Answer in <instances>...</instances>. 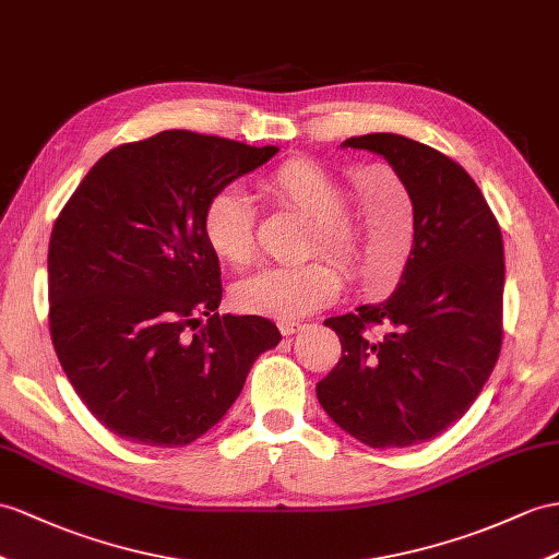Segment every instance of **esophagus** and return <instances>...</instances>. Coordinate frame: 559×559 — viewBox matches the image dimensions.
<instances>
[{
    "label": "esophagus",
    "instance_id": "esophagus-1",
    "mask_svg": "<svg viewBox=\"0 0 559 559\" xmlns=\"http://www.w3.org/2000/svg\"><path fill=\"white\" fill-rule=\"evenodd\" d=\"M296 330H301V322H294V320H282V322H280V332H282L284 336L294 334Z\"/></svg>",
    "mask_w": 559,
    "mask_h": 559
}]
</instances>
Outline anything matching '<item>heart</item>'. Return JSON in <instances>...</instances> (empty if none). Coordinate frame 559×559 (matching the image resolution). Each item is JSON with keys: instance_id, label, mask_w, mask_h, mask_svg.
<instances>
[{"instance_id": "heart-1", "label": "heart", "mask_w": 559, "mask_h": 559, "mask_svg": "<svg viewBox=\"0 0 559 559\" xmlns=\"http://www.w3.org/2000/svg\"><path fill=\"white\" fill-rule=\"evenodd\" d=\"M258 189L275 206L304 217L310 227L308 249L320 251L346 270L360 265L362 241L346 215L353 185L334 177L318 160L292 158L258 180ZM201 233L211 251L229 265H243L253 255V209L237 187L213 192L201 213ZM344 277L336 265L308 261L272 265L235 284L233 304L249 316L294 320L336 301Z\"/></svg>"}]
</instances>
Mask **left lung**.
<instances>
[{
	"label": "left lung",
	"mask_w": 559,
	"mask_h": 559,
	"mask_svg": "<svg viewBox=\"0 0 559 559\" xmlns=\"http://www.w3.org/2000/svg\"><path fill=\"white\" fill-rule=\"evenodd\" d=\"M344 148L384 156L413 201V249L386 301L324 320L342 360L318 382L338 427L370 448L429 441L491 377L502 342L506 258L496 215L453 158L393 132ZM380 326L377 337L369 332Z\"/></svg>",
	"instance_id": "left-lung-1"
}]
</instances>
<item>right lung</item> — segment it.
Returning a JSON list of instances; mask_svg holds the SVG:
<instances>
[{"instance_id":"right-lung-1","label":"right lung","mask_w":559,"mask_h":559,"mask_svg":"<svg viewBox=\"0 0 559 559\" xmlns=\"http://www.w3.org/2000/svg\"><path fill=\"white\" fill-rule=\"evenodd\" d=\"M277 152L163 130L102 156L53 223V350L80 401L120 439L197 441L280 344L275 322L217 312L221 263L201 233L209 197Z\"/></svg>"}]
</instances>
